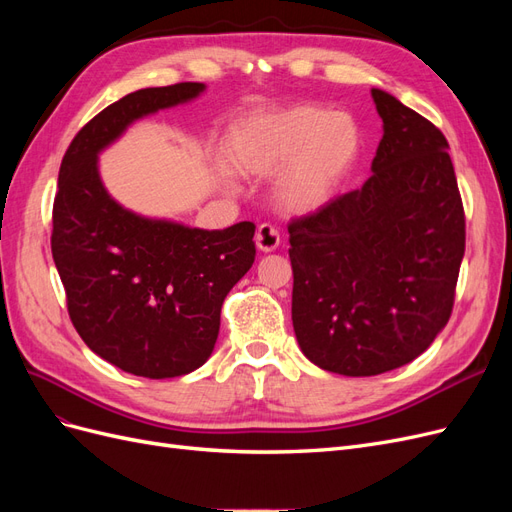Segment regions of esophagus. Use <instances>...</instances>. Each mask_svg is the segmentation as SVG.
Listing matches in <instances>:
<instances>
[{"instance_id":"esophagus-1","label":"esophagus","mask_w":512,"mask_h":512,"mask_svg":"<svg viewBox=\"0 0 512 512\" xmlns=\"http://www.w3.org/2000/svg\"><path fill=\"white\" fill-rule=\"evenodd\" d=\"M280 241H282L280 230H277L273 224L265 222V224L258 226V230H256V245H258L260 252H273V250H277V247H280Z\"/></svg>"}]
</instances>
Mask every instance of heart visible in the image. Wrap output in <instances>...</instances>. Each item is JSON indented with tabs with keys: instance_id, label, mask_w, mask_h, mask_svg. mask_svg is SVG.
I'll return each mask as SVG.
<instances>
[{
	"instance_id": "obj_1",
	"label": "heart",
	"mask_w": 512,
	"mask_h": 512,
	"mask_svg": "<svg viewBox=\"0 0 512 512\" xmlns=\"http://www.w3.org/2000/svg\"><path fill=\"white\" fill-rule=\"evenodd\" d=\"M359 149L354 119L316 104L260 115L228 138L230 160L245 175H269L290 162L280 196L297 211L320 207L348 175Z\"/></svg>"
}]
</instances>
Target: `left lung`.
Masks as SVG:
<instances>
[{
  "instance_id": "8db88e82",
  "label": "left lung",
  "mask_w": 512,
  "mask_h": 512,
  "mask_svg": "<svg viewBox=\"0 0 512 512\" xmlns=\"http://www.w3.org/2000/svg\"><path fill=\"white\" fill-rule=\"evenodd\" d=\"M384 134L371 175L288 224L292 327L309 361L378 376L423 354L453 314L466 213L444 134L371 89Z\"/></svg>"
}]
</instances>
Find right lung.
Masks as SVG:
<instances>
[{"label":"right lung","mask_w":512,"mask_h":512,"mask_svg":"<svg viewBox=\"0 0 512 512\" xmlns=\"http://www.w3.org/2000/svg\"><path fill=\"white\" fill-rule=\"evenodd\" d=\"M203 83L147 87L108 104L61 160L51 252L76 333L104 361L143 378L203 365L226 294L256 258L252 222L200 230L119 207L98 177V151L138 117L196 98Z\"/></svg>","instance_id":"1"}]
</instances>
